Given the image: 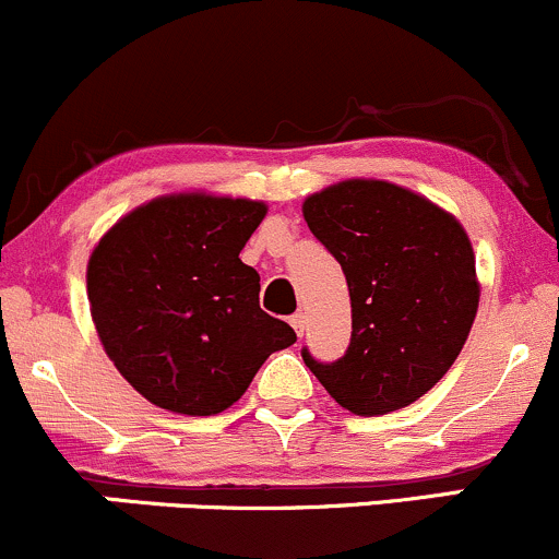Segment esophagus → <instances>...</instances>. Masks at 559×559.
I'll list each match as a JSON object with an SVG mask.
<instances>
[{
  "label": "esophagus",
  "mask_w": 559,
  "mask_h": 559,
  "mask_svg": "<svg viewBox=\"0 0 559 559\" xmlns=\"http://www.w3.org/2000/svg\"><path fill=\"white\" fill-rule=\"evenodd\" d=\"M292 326H295V332L299 334V337H302L305 326H308V316H305V313H295V316H292Z\"/></svg>",
  "instance_id": "1"
}]
</instances>
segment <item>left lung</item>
<instances>
[{
    "label": "left lung",
    "mask_w": 559,
    "mask_h": 559,
    "mask_svg": "<svg viewBox=\"0 0 559 559\" xmlns=\"http://www.w3.org/2000/svg\"><path fill=\"white\" fill-rule=\"evenodd\" d=\"M310 233L343 267L350 345L302 361L329 396L372 418L418 402L448 374L479 305L474 249L455 216L374 179H348L302 203Z\"/></svg>",
    "instance_id": "1"
}]
</instances>
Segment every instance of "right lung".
<instances>
[{
	"instance_id": "obj_1",
	"label": "right lung",
	"mask_w": 559,
	"mask_h": 559,
	"mask_svg": "<svg viewBox=\"0 0 559 559\" xmlns=\"http://www.w3.org/2000/svg\"><path fill=\"white\" fill-rule=\"evenodd\" d=\"M267 205L203 192L155 198L122 216L87 262V299L107 356L146 402L216 415L275 350L297 343L260 308L240 262Z\"/></svg>"
}]
</instances>
